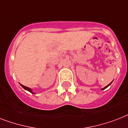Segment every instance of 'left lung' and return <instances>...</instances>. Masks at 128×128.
I'll use <instances>...</instances> for the list:
<instances>
[{"instance_id": "obj_1", "label": "left lung", "mask_w": 128, "mask_h": 128, "mask_svg": "<svg viewBox=\"0 0 128 128\" xmlns=\"http://www.w3.org/2000/svg\"><path fill=\"white\" fill-rule=\"evenodd\" d=\"M112 82H111L110 84H108V86H106V87H104V88H102V89H101V90H104V89H106V88H108V86H110V84H112Z\"/></svg>"}]
</instances>
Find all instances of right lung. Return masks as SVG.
<instances>
[{
	"label": "right lung",
	"mask_w": 128,
	"mask_h": 128,
	"mask_svg": "<svg viewBox=\"0 0 128 128\" xmlns=\"http://www.w3.org/2000/svg\"><path fill=\"white\" fill-rule=\"evenodd\" d=\"M20 86H22V88H24V89H26V90H27V91H29V92H30V93H33V94H35V93H34V92L32 91V89H30V88H28V87H26V86H23V85H22V84H20Z\"/></svg>",
	"instance_id": "1"
}]
</instances>
